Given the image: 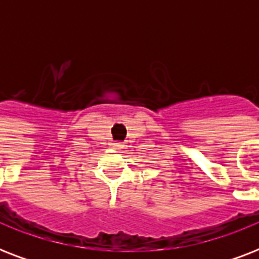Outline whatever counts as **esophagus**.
<instances>
[{
	"label": "esophagus",
	"mask_w": 259,
	"mask_h": 259,
	"mask_svg": "<svg viewBox=\"0 0 259 259\" xmlns=\"http://www.w3.org/2000/svg\"><path fill=\"white\" fill-rule=\"evenodd\" d=\"M113 146L114 148H117V149H119V148H122V144L121 142H114Z\"/></svg>",
	"instance_id": "34e87169"
}]
</instances>
